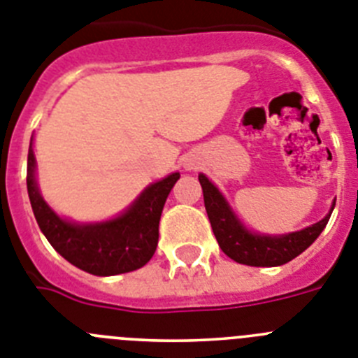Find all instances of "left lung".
Here are the masks:
<instances>
[{
  "label": "left lung",
  "instance_id": "1",
  "mask_svg": "<svg viewBox=\"0 0 358 358\" xmlns=\"http://www.w3.org/2000/svg\"><path fill=\"white\" fill-rule=\"evenodd\" d=\"M198 180L203 189L205 210L209 216L217 245L236 263L248 266H279L299 256L324 231L335 207L334 201L329 213L321 222L313 223L312 227H306L303 231L281 236L257 234V232L248 231L247 227L239 222L222 192L217 191L213 182H209L207 176L200 173Z\"/></svg>",
  "mask_w": 358,
  "mask_h": 358
}]
</instances>
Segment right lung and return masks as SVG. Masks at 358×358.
<instances>
[{
    "mask_svg": "<svg viewBox=\"0 0 358 358\" xmlns=\"http://www.w3.org/2000/svg\"><path fill=\"white\" fill-rule=\"evenodd\" d=\"M180 173L151 183L120 216L101 223H73L59 217L43 200L36 182V157L29 148L27 189L34 216L50 245L71 265L93 275H117L141 268L158 245L162 209Z\"/></svg>",
    "mask_w": 358,
    "mask_h": 358,
    "instance_id": "add662e5",
    "label": "right lung"
}]
</instances>
